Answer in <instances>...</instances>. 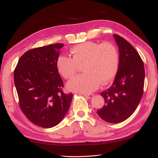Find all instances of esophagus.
I'll use <instances>...</instances> for the list:
<instances>
[{
  "label": "esophagus",
  "instance_id": "obj_1",
  "mask_svg": "<svg viewBox=\"0 0 158 158\" xmlns=\"http://www.w3.org/2000/svg\"><path fill=\"white\" fill-rule=\"evenodd\" d=\"M83 95L85 96L86 98H92L94 96L93 94H83Z\"/></svg>",
  "mask_w": 158,
  "mask_h": 158
}]
</instances>
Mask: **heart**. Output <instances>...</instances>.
Returning a JSON list of instances; mask_svg holds the SVG:
<instances>
[{
    "mask_svg": "<svg viewBox=\"0 0 158 158\" xmlns=\"http://www.w3.org/2000/svg\"><path fill=\"white\" fill-rule=\"evenodd\" d=\"M72 57L61 55L56 60L58 73L66 79L75 76L79 66H83L84 73L67 83L70 91L88 94L95 91L100 83L106 85L116 75L119 66V56L111 43L102 44L87 41L70 49Z\"/></svg>",
    "mask_w": 158,
    "mask_h": 158,
    "instance_id": "obj_1",
    "label": "heart"
}]
</instances>
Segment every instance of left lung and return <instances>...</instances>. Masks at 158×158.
I'll return each instance as SVG.
<instances>
[{
  "mask_svg": "<svg viewBox=\"0 0 158 158\" xmlns=\"http://www.w3.org/2000/svg\"><path fill=\"white\" fill-rule=\"evenodd\" d=\"M119 48L118 70L113 84L101 92L105 105L97 114L105 122H122L132 115L141 100L145 69L139 53L126 40L113 35Z\"/></svg>",
  "mask_w": 158,
  "mask_h": 158,
  "instance_id": "8db88e82",
  "label": "left lung"
}]
</instances>
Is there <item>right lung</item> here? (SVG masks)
Masks as SVG:
<instances>
[{
  "instance_id": "1",
  "label": "right lung",
  "mask_w": 158,
  "mask_h": 158,
  "mask_svg": "<svg viewBox=\"0 0 158 158\" xmlns=\"http://www.w3.org/2000/svg\"><path fill=\"white\" fill-rule=\"evenodd\" d=\"M63 46L56 43L28 50L14 70L20 108L30 122L44 128L61 122L72 101L73 94L62 91L63 81L56 68Z\"/></svg>"
}]
</instances>
